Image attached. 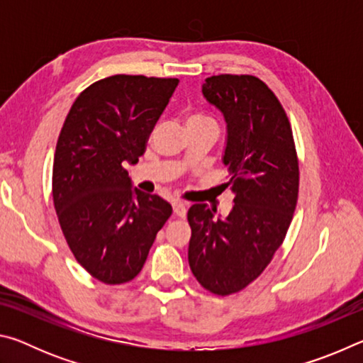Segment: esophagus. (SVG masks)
<instances>
[{"mask_svg": "<svg viewBox=\"0 0 363 363\" xmlns=\"http://www.w3.org/2000/svg\"><path fill=\"white\" fill-rule=\"evenodd\" d=\"M173 211H174L176 216H179V218H186L187 208H186V205L182 203V201H179V200H174V201H173Z\"/></svg>", "mask_w": 363, "mask_h": 363, "instance_id": "obj_1", "label": "esophagus"}]
</instances>
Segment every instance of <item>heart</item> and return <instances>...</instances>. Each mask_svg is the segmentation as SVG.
I'll return each mask as SVG.
<instances>
[{"instance_id":"heart-1","label":"heart","mask_w":363,"mask_h":363,"mask_svg":"<svg viewBox=\"0 0 363 363\" xmlns=\"http://www.w3.org/2000/svg\"><path fill=\"white\" fill-rule=\"evenodd\" d=\"M187 121H213L210 116H206L203 113H192L189 116Z\"/></svg>"}]
</instances>
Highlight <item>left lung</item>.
Segmentation results:
<instances>
[{"label": "left lung", "instance_id": "1", "mask_svg": "<svg viewBox=\"0 0 363 363\" xmlns=\"http://www.w3.org/2000/svg\"><path fill=\"white\" fill-rule=\"evenodd\" d=\"M201 93L227 123L224 186L233 206L227 218L190 206L189 266L201 286L227 296L259 277L284 243L298 201V155L285 110L259 78L210 77Z\"/></svg>", "mask_w": 363, "mask_h": 363}]
</instances>
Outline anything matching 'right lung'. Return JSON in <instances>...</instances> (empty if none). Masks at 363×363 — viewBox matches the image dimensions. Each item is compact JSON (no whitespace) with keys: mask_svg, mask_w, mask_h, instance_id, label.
Returning <instances> with one entry per match:
<instances>
[{"mask_svg":"<svg viewBox=\"0 0 363 363\" xmlns=\"http://www.w3.org/2000/svg\"><path fill=\"white\" fill-rule=\"evenodd\" d=\"M179 79L113 75L88 86L60 130L52 199L75 259L107 285L140 272L173 208L131 189L125 163L136 164Z\"/></svg>","mask_w":363,"mask_h":363,"instance_id":"add662e5","label":"right lung"}]
</instances>
